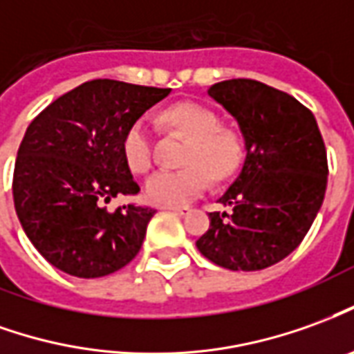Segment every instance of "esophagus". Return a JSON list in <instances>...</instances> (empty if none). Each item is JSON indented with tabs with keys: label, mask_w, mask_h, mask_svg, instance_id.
Wrapping results in <instances>:
<instances>
[{
	"label": "esophagus",
	"mask_w": 354,
	"mask_h": 354,
	"mask_svg": "<svg viewBox=\"0 0 354 354\" xmlns=\"http://www.w3.org/2000/svg\"><path fill=\"white\" fill-rule=\"evenodd\" d=\"M162 211H170L174 212V214H184L187 211V207H160Z\"/></svg>",
	"instance_id": "esophagus-1"
}]
</instances>
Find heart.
<instances>
[{"instance_id":"obj_1","label":"heart","mask_w":354,"mask_h":354,"mask_svg":"<svg viewBox=\"0 0 354 354\" xmlns=\"http://www.w3.org/2000/svg\"><path fill=\"white\" fill-rule=\"evenodd\" d=\"M162 122L189 136L184 165L180 170H157L145 180V197L160 207H180L201 195L209 182L228 180L239 169L245 145L234 128L220 126L218 115L197 103H178L162 113ZM151 128L145 120H136L122 138V157L134 172L151 167Z\"/></svg>"}]
</instances>
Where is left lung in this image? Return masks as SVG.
<instances>
[{
  "instance_id": "obj_1",
  "label": "left lung",
  "mask_w": 354,
  "mask_h": 354,
  "mask_svg": "<svg viewBox=\"0 0 354 354\" xmlns=\"http://www.w3.org/2000/svg\"><path fill=\"white\" fill-rule=\"evenodd\" d=\"M207 93L236 118L245 162L211 212L197 249L228 270H263L295 251L320 211L328 159L315 115L286 91L249 78L211 86Z\"/></svg>"
}]
</instances>
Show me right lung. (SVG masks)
Instances as JSON below:
<instances>
[{"instance_id":"add662e5","label":"right lung","mask_w":354,"mask_h":354,"mask_svg":"<svg viewBox=\"0 0 354 354\" xmlns=\"http://www.w3.org/2000/svg\"><path fill=\"white\" fill-rule=\"evenodd\" d=\"M170 93L118 80H90L61 95L26 128L13 176L15 211L39 254L76 278H101L142 249L149 207L101 203L140 185L122 157L126 130Z\"/></svg>"}]
</instances>
